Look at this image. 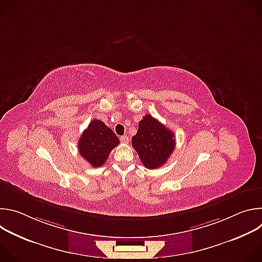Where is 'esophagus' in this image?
Returning a JSON list of instances; mask_svg holds the SVG:
<instances>
[{
	"mask_svg": "<svg viewBox=\"0 0 262 262\" xmlns=\"http://www.w3.org/2000/svg\"><path fill=\"white\" fill-rule=\"evenodd\" d=\"M120 141H121L122 143H124V144H127L128 141H129V138H128L127 136H122V137L120 138Z\"/></svg>",
	"mask_w": 262,
	"mask_h": 262,
	"instance_id": "esophagus-1",
	"label": "esophagus"
}]
</instances>
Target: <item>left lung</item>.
Wrapping results in <instances>:
<instances>
[{"mask_svg": "<svg viewBox=\"0 0 262 262\" xmlns=\"http://www.w3.org/2000/svg\"><path fill=\"white\" fill-rule=\"evenodd\" d=\"M133 147L147 169L162 167L175 148L174 133L151 115H145L139 122L137 135L132 139Z\"/></svg>", "mask_w": 262, "mask_h": 262, "instance_id": "obj_1", "label": "left lung"}]
</instances>
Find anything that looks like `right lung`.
<instances>
[{"instance_id": "right-lung-1", "label": "right lung", "mask_w": 262, "mask_h": 262, "mask_svg": "<svg viewBox=\"0 0 262 262\" xmlns=\"http://www.w3.org/2000/svg\"><path fill=\"white\" fill-rule=\"evenodd\" d=\"M119 144L115 133L101 120H92L80 137L79 151L93 168L101 167L110 152Z\"/></svg>"}]
</instances>
